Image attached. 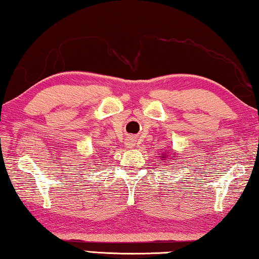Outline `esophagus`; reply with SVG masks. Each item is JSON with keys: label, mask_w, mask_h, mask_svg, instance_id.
Segmentation results:
<instances>
[{"label": "esophagus", "mask_w": 259, "mask_h": 259, "mask_svg": "<svg viewBox=\"0 0 259 259\" xmlns=\"http://www.w3.org/2000/svg\"><path fill=\"white\" fill-rule=\"evenodd\" d=\"M127 145L134 146V145H136V142H134V140H128V143H127Z\"/></svg>", "instance_id": "esophagus-1"}]
</instances>
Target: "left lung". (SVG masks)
Instances as JSON below:
<instances>
[{
  "label": "left lung",
  "instance_id": "1",
  "mask_svg": "<svg viewBox=\"0 0 259 259\" xmlns=\"http://www.w3.org/2000/svg\"><path fill=\"white\" fill-rule=\"evenodd\" d=\"M166 157H167V156H163V157H162V158H166Z\"/></svg>",
  "mask_w": 259,
  "mask_h": 259
}]
</instances>
